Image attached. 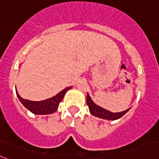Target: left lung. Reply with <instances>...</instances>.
<instances>
[{"label":"left lung","instance_id":"8db88e82","mask_svg":"<svg viewBox=\"0 0 159 159\" xmlns=\"http://www.w3.org/2000/svg\"><path fill=\"white\" fill-rule=\"evenodd\" d=\"M86 104L89 107V110L90 113L95 117H100V118H103V119L106 120H117L120 117H122L124 115L125 113H126L129 111V109L122 111V112H119V113H112L110 111L104 109L101 107H100L97 104H95L93 100H91V98L90 97V95L87 93V97H86Z\"/></svg>","mask_w":159,"mask_h":159}]
</instances>
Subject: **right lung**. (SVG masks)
I'll return each mask as SVG.
<instances>
[{
    "instance_id": "obj_1",
    "label": "right lung",
    "mask_w": 159,
    "mask_h": 159,
    "mask_svg": "<svg viewBox=\"0 0 159 159\" xmlns=\"http://www.w3.org/2000/svg\"><path fill=\"white\" fill-rule=\"evenodd\" d=\"M71 88H72V86L67 87L59 93H58L55 96L47 99V100H42V101H32V100H24L19 95V93L17 92V90L16 94L19 100H20L22 104L26 109H28L34 114L45 115V114H50V113H55V111L57 110L59 103L63 100L65 93Z\"/></svg>"
}]
</instances>
